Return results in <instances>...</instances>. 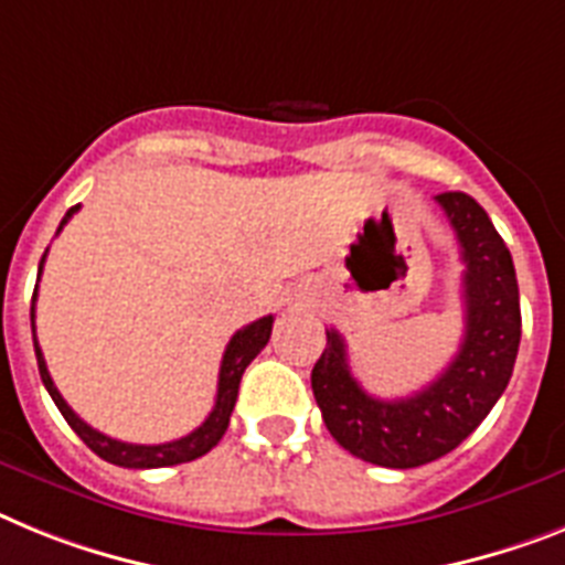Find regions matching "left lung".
<instances>
[{
    "label": "left lung",
    "instance_id": "left-lung-1",
    "mask_svg": "<svg viewBox=\"0 0 565 565\" xmlns=\"http://www.w3.org/2000/svg\"><path fill=\"white\" fill-rule=\"evenodd\" d=\"M460 243L466 334L434 383L399 399L371 397L349 369L345 340L326 331L311 371L326 428L354 457L385 469H414L460 446L512 380L520 345V291L512 254L480 202L462 191L434 196Z\"/></svg>",
    "mask_w": 565,
    "mask_h": 565
}]
</instances>
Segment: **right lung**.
<instances>
[{
    "label": "right lung",
    "instance_id": "right-lung-1",
    "mask_svg": "<svg viewBox=\"0 0 565 565\" xmlns=\"http://www.w3.org/2000/svg\"><path fill=\"white\" fill-rule=\"evenodd\" d=\"M76 211H79V205H74V209L62 216L60 231L62 225L76 214ZM60 231H56V234H60ZM42 265H45V257H42L40 263V274H42ZM33 300H36V291H33ZM271 326H274V317H259V320H254L250 326H245V329H239L234 337H231V342L225 345L223 365H220L216 403L200 428H194V431L180 437V440L159 443V446H137V443L114 440V437H108V434L90 428L88 423L79 420V414H74V408L67 406L65 399H62V394L56 392V385H53L51 374H47V365H45V356H42L40 342H36V326H33V306H31L33 349H36V365H40V377L42 383H45L47 394H51V399L56 403V408H60L62 417L67 420V426L79 434L82 443H85L94 455L114 462V466H122V469H162V466H180V462H191L196 460V457L209 455L211 448L223 440V434L231 420V412H234L236 394H239L243 371L248 369L250 360L265 349V342H268V337H271Z\"/></svg>",
    "mask_w": 565,
    "mask_h": 565
}]
</instances>
